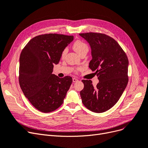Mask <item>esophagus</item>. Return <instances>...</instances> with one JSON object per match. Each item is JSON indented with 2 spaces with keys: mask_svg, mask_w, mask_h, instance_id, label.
I'll use <instances>...</instances> for the list:
<instances>
[{
  "mask_svg": "<svg viewBox=\"0 0 148 148\" xmlns=\"http://www.w3.org/2000/svg\"><path fill=\"white\" fill-rule=\"evenodd\" d=\"M78 81V79H77L76 78H73V82H76Z\"/></svg>",
  "mask_w": 148,
  "mask_h": 148,
  "instance_id": "obj_1",
  "label": "esophagus"
}]
</instances>
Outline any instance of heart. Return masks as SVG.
Listing matches in <instances>:
<instances>
[{"mask_svg": "<svg viewBox=\"0 0 148 148\" xmlns=\"http://www.w3.org/2000/svg\"><path fill=\"white\" fill-rule=\"evenodd\" d=\"M73 48L75 50V51L77 52L79 56L85 51H88V46L86 44L82 41L77 40L76 41L73 45ZM67 53V49H64V50L62 51L61 56L62 58H63L66 53Z\"/></svg>", "mask_w": 148, "mask_h": 148, "instance_id": "b5f03b06", "label": "heart"}]
</instances>
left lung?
<instances>
[{
    "label": "left lung",
    "instance_id": "8db88e82",
    "mask_svg": "<svg viewBox=\"0 0 148 148\" xmlns=\"http://www.w3.org/2000/svg\"><path fill=\"white\" fill-rule=\"evenodd\" d=\"M89 43L92 60L89 68L96 71L99 83L94 87L91 80H82L80 94L83 104L90 110L102 113L116 104L128 83L129 60L116 41L99 33L80 34Z\"/></svg>",
    "mask_w": 148,
    "mask_h": 148
}]
</instances>
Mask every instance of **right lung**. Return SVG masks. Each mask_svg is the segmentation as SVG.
Segmentation results:
<instances>
[{
    "label": "right lung",
    "instance_id": "right-lung-1",
    "mask_svg": "<svg viewBox=\"0 0 148 148\" xmlns=\"http://www.w3.org/2000/svg\"><path fill=\"white\" fill-rule=\"evenodd\" d=\"M73 36L56 34L38 35L29 41L19 58V82L25 96L37 110L44 113L56 110L66 95L73 79L53 74L62 51Z\"/></svg>",
    "mask_w": 148,
    "mask_h": 148
}]
</instances>
